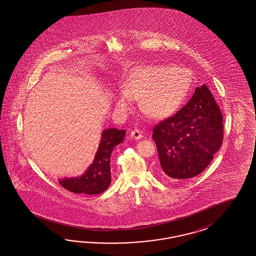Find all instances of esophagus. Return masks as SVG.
Segmentation results:
<instances>
[{
    "instance_id": "1",
    "label": "esophagus",
    "mask_w": 256,
    "mask_h": 256,
    "mask_svg": "<svg viewBox=\"0 0 256 256\" xmlns=\"http://www.w3.org/2000/svg\"><path fill=\"white\" fill-rule=\"evenodd\" d=\"M130 137L132 139L140 140L142 138V134L140 132L139 130H134L130 132Z\"/></svg>"
}]
</instances>
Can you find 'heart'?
Listing matches in <instances>:
<instances>
[{"label": "heart", "mask_w": 256, "mask_h": 256, "mask_svg": "<svg viewBox=\"0 0 256 256\" xmlns=\"http://www.w3.org/2000/svg\"><path fill=\"white\" fill-rule=\"evenodd\" d=\"M192 86L185 68L167 66H146L134 68L124 78L122 93L116 98L121 112L132 108V100H140V110L149 118L162 120L174 114Z\"/></svg>", "instance_id": "obj_1"}]
</instances>
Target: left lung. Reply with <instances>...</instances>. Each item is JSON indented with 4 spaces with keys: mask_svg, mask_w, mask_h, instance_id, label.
Instances as JSON below:
<instances>
[{
    "mask_svg": "<svg viewBox=\"0 0 256 256\" xmlns=\"http://www.w3.org/2000/svg\"><path fill=\"white\" fill-rule=\"evenodd\" d=\"M222 121L208 86L196 87L183 108L153 130L163 176L170 180H184L201 174L222 146Z\"/></svg>",
    "mask_w": 256,
    "mask_h": 256,
    "instance_id": "1",
    "label": "left lung"
}]
</instances>
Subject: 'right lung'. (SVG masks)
I'll use <instances>...</instances> for the list:
<instances>
[{"mask_svg": "<svg viewBox=\"0 0 256 256\" xmlns=\"http://www.w3.org/2000/svg\"><path fill=\"white\" fill-rule=\"evenodd\" d=\"M126 132L108 128L102 132L100 142L94 162L86 172L77 178L59 179L61 186L74 194L94 195L103 192L110 184V160L114 148L123 142Z\"/></svg>", "mask_w": 256, "mask_h": 256, "instance_id": "right-lung-1", "label": "right lung"}]
</instances>
